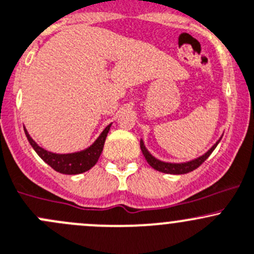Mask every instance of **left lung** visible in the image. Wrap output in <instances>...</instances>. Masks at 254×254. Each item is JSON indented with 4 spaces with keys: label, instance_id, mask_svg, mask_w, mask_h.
I'll use <instances>...</instances> for the list:
<instances>
[{
    "label": "left lung",
    "instance_id": "obj_1",
    "mask_svg": "<svg viewBox=\"0 0 254 254\" xmlns=\"http://www.w3.org/2000/svg\"><path fill=\"white\" fill-rule=\"evenodd\" d=\"M221 138H222V135H221L220 139H218L217 142H216L215 144H213L212 147L205 153V154L200 155L199 158H195V159L189 160V162H184V163H168V162H163V160L157 159V158L153 157V155L148 152L143 139H140V149H142V153L143 155H144L145 160H147L148 164H149L153 169L158 170V172L165 173V174H175V175L187 174V173H190L192 172V170L196 169V168H199L200 165H201L202 163L210 157V154L213 152V149H215V148L217 147L218 143H220Z\"/></svg>",
    "mask_w": 254,
    "mask_h": 254
}]
</instances>
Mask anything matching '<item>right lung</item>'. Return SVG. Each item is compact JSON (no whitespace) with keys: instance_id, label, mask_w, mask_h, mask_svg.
I'll list each match as a JSON object with an SVG mask.
<instances>
[{"instance_id":"right-lung-1","label":"right lung","mask_w":254,"mask_h":254,"mask_svg":"<svg viewBox=\"0 0 254 254\" xmlns=\"http://www.w3.org/2000/svg\"><path fill=\"white\" fill-rule=\"evenodd\" d=\"M111 125L112 124H110L109 126L105 128V129L102 130L101 134L97 137V139L95 140L90 147H87L86 149L75 153H67V154H58V153L48 152V150L39 147V145L34 142L33 138L29 135V133L27 132L26 128H24V133H26L27 139L31 143V145L33 147V149L36 150L37 154H38L48 165H50L53 169L62 173V174L75 175L80 174V173L87 172V170L91 169V168L96 164L100 155H101L102 149H104L105 140H106L107 133H109Z\"/></svg>"}]
</instances>
